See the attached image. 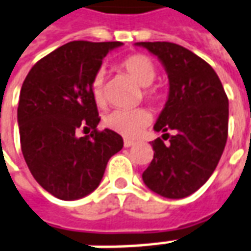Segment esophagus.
<instances>
[{"label": "esophagus", "mask_w": 251, "mask_h": 251, "mask_svg": "<svg viewBox=\"0 0 251 251\" xmlns=\"http://www.w3.org/2000/svg\"><path fill=\"white\" fill-rule=\"evenodd\" d=\"M124 145H125V148H130V147L134 145V143L130 141V140H125V141H124Z\"/></svg>", "instance_id": "1"}]
</instances>
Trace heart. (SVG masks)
<instances>
[{"label": "heart", "instance_id": "1", "mask_svg": "<svg viewBox=\"0 0 251 251\" xmlns=\"http://www.w3.org/2000/svg\"><path fill=\"white\" fill-rule=\"evenodd\" d=\"M121 68L136 81L143 87L144 96L145 99L152 103L157 104L163 99L162 92L159 89L151 88L156 78V66L153 61L144 55V54H133L126 57L121 62ZM104 71H99L96 73L92 81H91V94L98 106H103L106 101L104 95ZM151 115L148 111L143 108L137 110H114L106 115L104 124L108 129H111L115 133H118L124 137H136L141 133L144 127L150 125Z\"/></svg>", "mask_w": 251, "mask_h": 251}]
</instances>
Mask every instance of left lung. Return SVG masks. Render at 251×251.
Wrapping results in <instances>:
<instances>
[{
	"instance_id": "8db88e82",
	"label": "left lung",
	"mask_w": 251,
	"mask_h": 251,
	"mask_svg": "<svg viewBox=\"0 0 251 251\" xmlns=\"http://www.w3.org/2000/svg\"><path fill=\"white\" fill-rule=\"evenodd\" d=\"M157 57L168 76L167 101L153 126L175 134L156 138L153 159L143 173L147 187L166 199H185L204 185L223 155L228 134V99L204 59L170 42H138Z\"/></svg>"
}]
</instances>
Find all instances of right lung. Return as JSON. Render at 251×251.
Segmentation results:
<instances>
[{"instance_id": "add662e5", "label": "right lung", "mask_w": 251, "mask_h": 251, "mask_svg": "<svg viewBox=\"0 0 251 251\" xmlns=\"http://www.w3.org/2000/svg\"><path fill=\"white\" fill-rule=\"evenodd\" d=\"M121 42H69L32 66L20 91L17 124L31 174L64 201L83 199L99 186L110 157L124 140L111 129L96 130L99 114L91 81ZM80 127L94 129L78 138Z\"/></svg>"}]
</instances>
